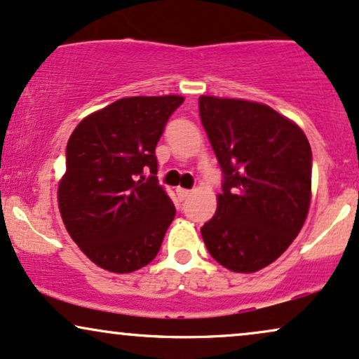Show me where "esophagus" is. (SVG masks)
<instances>
[{
    "label": "esophagus",
    "instance_id": "1",
    "mask_svg": "<svg viewBox=\"0 0 359 359\" xmlns=\"http://www.w3.org/2000/svg\"><path fill=\"white\" fill-rule=\"evenodd\" d=\"M176 195H178V198L181 201L187 200V198L191 195V189H184V188H176Z\"/></svg>",
    "mask_w": 359,
    "mask_h": 359
}]
</instances>
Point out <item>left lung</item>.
<instances>
[{
	"instance_id": "left-lung-1",
	"label": "left lung",
	"mask_w": 359,
	"mask_h": 359,
	"mask_svg": "<svg viewBox=\"0 0 359 359\" xmlns=\"http://www.w3.org/2000/svg\"><path fill=\"white\" fill-rule=\"evenodd\" d=\"M201 124L223 172L213 218L201 226L210 255L250 273L287 250L311 203L313 153L299 126L269 105L201 95Z\"/></svg>"
}]
</instances>
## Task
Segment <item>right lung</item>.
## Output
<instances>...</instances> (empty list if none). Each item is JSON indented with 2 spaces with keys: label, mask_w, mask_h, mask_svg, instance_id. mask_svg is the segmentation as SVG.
Segmentation results:
<instances>
[{
  "label": "right lung",
  "mask_w": 359,
  "mask_h": 359,
  "mask_svg": "<svg viewBox=\"0 0 359 359\" xmlns=\"http://www.w3.org/2000/svg\"><path fill=\"white\" fill-rule=\"evenodd\" d=\"M183 100L119 99L87 116L67 142L58 208L80 250L105 271L134 272L161 248L176 210L156 178V144Z\"/></svg>",
  "instance_id": "1"
}]
</instances>
